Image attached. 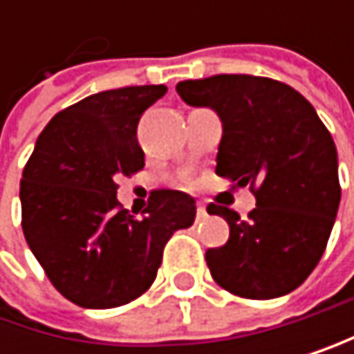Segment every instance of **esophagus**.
<instances>
[{"instance_id":"obj_1","label":"esophagus","mask_w":354,"mask_h":354,"mask_svg":"<svg viewBox=\"0 0 354 354\" xmlns=\"http://www.w3.org/2000/svg\"><path fill=\"white\" fill-rule=\"evenodd\" d=\"M206 218H208V210H206L203 203H199V206H197V221H206Z\"/></svg>"}]
</instances>
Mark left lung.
<instances>
[{"label":"left lung","instance_id":"obj_1","mask_svg":"<svg viewBox=\"0 0 354 354\" xmlns=\"http://www.w3.org/2000/svg\"><path fill=\"white\" fill-rule=\"evenodd\" d=\"M176 91L185 104L218 114L216 174L257 197L246 221L208 206L229 225V240L206 250L212 278L246 299L295 291L321 261L342 195L331 133L301 93L272 78L218 74Z\"/></svg>","mask_w":354,"mask_h":354}]
</instances>
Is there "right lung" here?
<instances>
[{
	"label": "right lung",
	"mask_w": 354,
	"mask_h": 354,
	"mask_svg": "<svg viewBox=\"0 0 354 354\" xmlns=\"http://www.w3.org/2000/svg\"><path fill=\"white\" fill-rule=\"evenodd\" d=\"M163 84L88 95L39 133L23 169V234L53 287L82 308L106 310L140 297L157 278L174 231L195 221V199L153 191L144 218L116 199V178L144 167L138 123Z\"/></svg>",
	"instance_id": "add662e5"
}]
</instances>
